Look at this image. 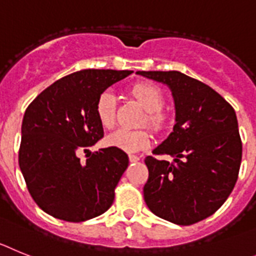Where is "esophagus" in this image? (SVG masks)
I'll use <instances>...</instances> for the list:
<instances>
[{
    "instance_id": "esophagus-1",
    "label": "esophagus",
    "mask_w": 256,
    "mask_h": 256,
    "mask_svg": "<svg viewBox=\"0 0 256 256\" xmlns=\"http://www.w3.org/2000/svg\"><path fill=\"white\" fill-rule=\"evenodd\" d=\"M128 160H130V162H138L140 158H139V157L135 154H130L128 156Z\"/></svg>"
}]
</instances>
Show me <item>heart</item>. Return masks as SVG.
Listing matches in <instances>:
<instances>
[{"label":"heart","instance_id":"b5f03b06","mask_svg":"<svg viewBox=\"0 0 256 256\" xmlns=\"http://www.w3.org/2000/svg\"><path fill=\"white\" fill-rule=\"evenodd\" d=\"M131 94L146 110L144 124H148L156 131L164 130L168 124V116L161 110V106H164L162 91L152 84L140 82L131 88ZM95 112L104 128H112L116 125V96L110 91H104L98 98ZM106 144L126 153L140 152L152 144V134L146 128H118L106 138Z\"/></svg>","mask_w":256,"mask_h":256}]
</instances>
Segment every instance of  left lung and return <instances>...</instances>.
<instances>
[{
  "label": "left lung",
  "instance_id": "1",
  "mask_svg": "<svg viewBox=\"0 0 256 256\" xmlns=\"http://www.w3.org/2000/svg\"><path fill=\"white\" fill-rule=\"evenodd\" d=\"M168 86L175 121L168 139L153 150L174 162L146 157L150 176L144 201L153 214L190 226L212 215L234 188L242 158L236 112L210 86L178 70H139Z\"/></svg>",
  "mask_w": 256,
  "mask_h": 256
}]
</instances>
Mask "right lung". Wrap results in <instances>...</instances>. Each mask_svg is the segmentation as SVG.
<instances>
[{
  "label": "right lung",
  "mask_w": 256,
  "mask_h": 256,
  "mask_svg": "<svg viewBox=\"0 0 256 256\" xmlns=\"http://www.w3.org/2000/svg\"><path fill=\"white\" fill-rule=\"evenodd\" d=\"M132 70H84L58 80L28 106L22 124L19 166L40 208L66 222H85L106 212L128 165L117 148L86 154L104 135L98 98Z\"/></svg>",
  "instance_id": "add662e5"
}]
</instances>
